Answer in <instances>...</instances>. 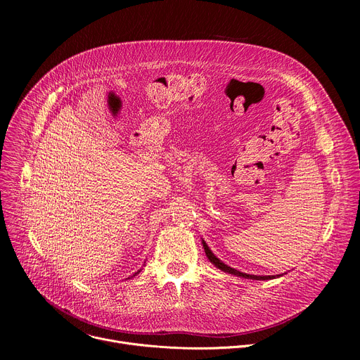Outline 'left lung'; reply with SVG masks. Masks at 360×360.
<instances>
[{"label": "left lung", "instance_id": "1", "mask_svg": "<svg viewBox=\"0 0 360 360\" xmlns=\"http://www.w3.org/2000/svg\"><path fill=\"white\" fill-rule=\"evenodd\" d=\"M202 245H203V249H205V253H207L208 259L211 261V264H214L218 269L226 272V274H231V275H235V276H239V278H245V279H252V281H268V279H275V278H279L282 275H269V276H258V275H249V274H243V272H239L238 269H233L231 266H228L226 264H224L219 258H217V256L214 255V252L210 249V246L207 245V242H205L202 239Z\"/></svg>", "mask_w": 360, "mask_h": 360}]
</instances>
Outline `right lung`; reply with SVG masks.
I'll return each instance as SVG.
<instances>
[{
    "instance_id": "right-lung-1",
    "label": "right lung",
    "mask_w": 360,
    "mask_h": 360,
    "mask_svg": "<svg viewBox=\"0 0 360 360\" xmlns=\"http://www.w3.org/2000/svg\"><path fill=\"white\" fill-rule=\"evenodd\" d=\"M141 271H142V269H139V271H138V272H135V274H134V275H132V276H131V278H134V276H136V275H138V274H139V272H141ZM128 279H129V278H128Z\"/></svg>"
}]
</instances>
